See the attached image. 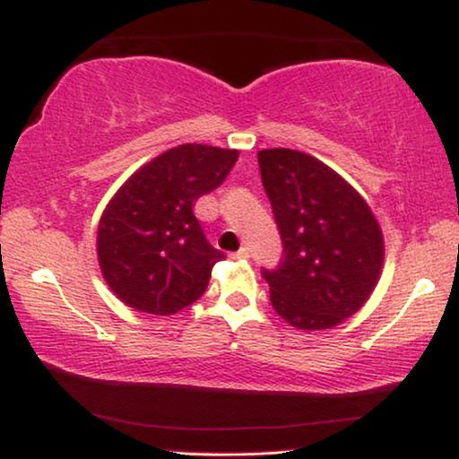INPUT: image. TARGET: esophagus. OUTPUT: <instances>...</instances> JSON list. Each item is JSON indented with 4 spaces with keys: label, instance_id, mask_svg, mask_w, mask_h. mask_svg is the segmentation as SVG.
Segmentation results:
<instances>
[{
    "label": "esophagus",
    "instance_id": "esophagus-1",
    "mask_svg": "<svg viewBox=\"0 0 459 459\" xmlns=\"http://www.w3.org/2000/svg\"><path fill=\"white\" fill-rule=\"evenodd\" d=\"M232 257H235V260H247L249 249L247 247H241L238 251H235V254H232Z\"/></svg>",
    "mask_w": 459,
    "mask_h": 459
}]
</instances>
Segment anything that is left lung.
Masks as SVG:
<instances>
[{
    "label": "left lung",
    "instance_id": "8db88e82",
    "mask_svg": "<svg viewBox=\"0 0 459 459\" xmlns=\"http://www.w3.org/2000/svg\"><path fill=\"white\" fill-rule=\"evenodd\" d=\"M282 241L279 266L262 268L276 314L301 331L337 326L364 306L383 268L377 218L337 172L295 150L257 153Z\"/></svg>",
    "mask_w": 459,
    "mask_h": 459
}]
</instances>
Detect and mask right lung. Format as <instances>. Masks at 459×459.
Masks as SVG:
<instances>
[{
	"label": "right lung",
	"mask_w": 459,
	"mask_h": 459,
	"mask_svg": "<svg viewBox=\"0 0 459 459\" xmlns=\"http://www.w3.org/2000/svg\"><path fill=\"white\" fill-rule=\"evenodd\" d=\"M235 150L180 145L133 174L112 197L98 229V255L112 291L139 312L172 316L208 289L224 254L193 214L227 180Z\"/></svg>",
	"instance_id": "obj_1"
}]
</instances>
